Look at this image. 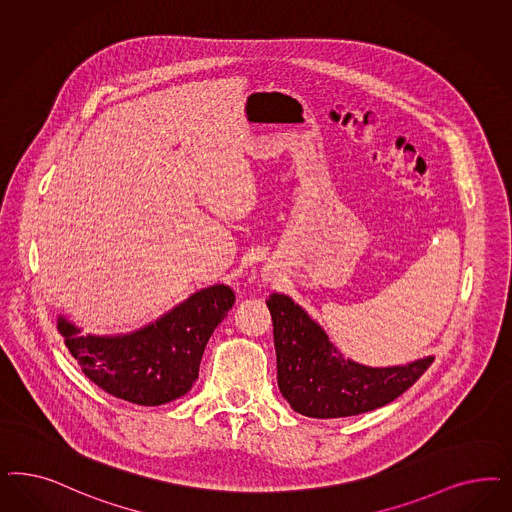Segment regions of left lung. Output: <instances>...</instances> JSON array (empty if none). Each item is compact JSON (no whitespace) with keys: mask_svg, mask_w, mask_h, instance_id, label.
Returning <instances> with one entry per match:
<instances>
[{"mask_svg":"<svg viewBox=\"0 0 512 512\" xmlns=\"http://www.w3.org/2000/svg\"><path fill=\"white\" fill-rule=\"evenodd\" d=\"M265 303L273 318L279 390L296 413L341 418L379 409L409 390L435 360L394 367L352 362L290 297L271 294Z\"/></svg>","mask_w":512,"mask_h":512,"instance_id":"left-lung-1","label":"left lung"}]
</instances>
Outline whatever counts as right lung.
<instances>
[{"label":"right lung","mask_w":512,"mask_h":512,"mask_svg":"<svg viewBox=\"0 0 512 512\" xmlns=\"http://www.w3.org/2000/svg\"><path fill=\"white\" fill-rule=\"evenodd\" d=\"M233 303L230 286L215 284L133 333L83 335L64 316L58 318V331L84 375L101 390L156 407L190 392L207 341Z\"/></svg>","instance_id":"1"}]
</instances>
